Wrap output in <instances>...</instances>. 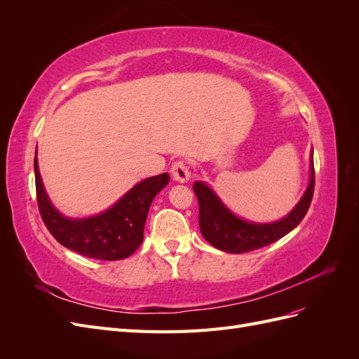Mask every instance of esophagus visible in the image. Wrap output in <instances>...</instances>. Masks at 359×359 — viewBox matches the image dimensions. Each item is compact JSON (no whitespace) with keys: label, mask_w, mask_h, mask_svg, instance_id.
Listing matches in <instances>:
<instances>
[{"label":"esophagus","mask_w":359,"mask_h":359,"mask_svg":"<svg viewBox=\"0 0 359 359\" xmlns=\"http://www.w3.org/2000/svg\"><path fill=\"white\" fill-rule=\"evenodd\" d=\"M170 173H172V178L178 182H186L190 180V169L187 166V163L182 160L173 163L170 168Z\"/></svg>","instance_id":"34e87169"}]
</instances>
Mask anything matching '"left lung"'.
I'll use <instances>...</instances> for the list:
<instances>
[{
  "instance_id": "obj_1",
  "label": "left lung",
  "mask_w": 359,
  "mask_h": 359,
  "mask_svg": "<svg viewBox=\"0 0 359 359\" xmlns=\"http://www.w3.org/2000/svg\"><path fill=\"white\" fill-rule=\"evenodd\" d=\"M193 191L196 193L199 202V226L205 240L227 253L253 252L278 241L280 238L295 229L307 214L314 191L313 151L310 182L306 193L289 215L276 223L257 224L241 220L226 208L219 196L205 182H194Z\"/></svg>"
}]
</instances>
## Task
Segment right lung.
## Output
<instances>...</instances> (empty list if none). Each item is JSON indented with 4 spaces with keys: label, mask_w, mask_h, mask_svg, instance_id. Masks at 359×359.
Returning a JSON list of instances; mask_svg holds the SVG:
<instances>
[{
    "label": "right lung",
    "mask_w": 359,
    "mask_h": 359,
    "mask_svg": "<svg viewBox=\"0 0 359 359\" xmlns=\"http://www.w3.org/2000/svg\"><path fill=\"white\" fill-rule=\"evenodd\" d=\"M36 193L43 223L55 240L73 252L100 260H119L133 255L144 241L149 205L168 186L169 175L151 177L127 191L109 210L90 219H67L50 203L34 158Z\"/></svg>",
    "instance_id": "1"
}]
</instances>
